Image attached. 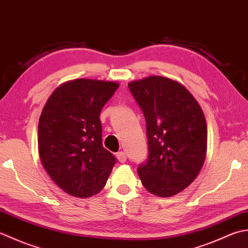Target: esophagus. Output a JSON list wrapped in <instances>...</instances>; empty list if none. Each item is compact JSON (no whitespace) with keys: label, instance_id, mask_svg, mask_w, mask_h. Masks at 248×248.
<instances>
[{"label":"esophagus","instance_id":"34e87169","mask_svg":"<svg viewBox=\"0 0 248 248\" xmlns=\"http://www.w3.org/2000/svg\"><path fill=\"white\" fill-rule=\"evenodd\" d=\"M117 158H118V160L120 161L121 164H123V163H125L126 161V154L124 153V152H122V151H121V152H119L118 154H117Z\"/></svg>","mask_w":248,"mask_h":248}]
</instances>
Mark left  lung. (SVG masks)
<instances>
[{
    "label": "left lung",
    "mask_w": 248,
    "mask_h": 248,
    "mask_svg": "<svg viewBox=\"0 0 248 248\" xmlns=\"http://www.w3.org/2000/svg\"><path fill=\"white\" fill-rule=\"evenodd\" d=\"M146 122L149 156L137 172L155 196L181 193L199 174L206 156L208 128L200 105L183 84L161 76L128 83Z\"/></svg>",
    "instance_id": "left-lung-1"
}]
</instances>
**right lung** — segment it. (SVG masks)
<instances>
[{"label":"right lung","instance_id":"obj_1","mask_svg":"<svg viewBox=\"0 0 248 248\" xmlns=\"http://www.w3.org/2000/svg\"><path fill=\"white\" fill-rule=\"evenodd\" d=\"M119 83L66 81L50 95L38 122V153L45 170L65 193L89 198L102 190L115 164L103 146L99 114Z\"/></svg>","mask_w":248,"mask_h":248}]
</instances>
